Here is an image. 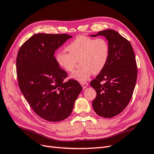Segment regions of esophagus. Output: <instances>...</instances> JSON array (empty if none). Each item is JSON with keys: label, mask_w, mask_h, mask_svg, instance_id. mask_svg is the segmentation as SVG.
I'll list each match as a JSON object with an SVG mask.
<instances>
[{"label": "esophagus", "mask_w": 154, "mask_h": 154, "mask_svg": "<svg viewBox=\"0 0 154 154\" xmlns=\"http://www.w3.org/2000/svg\"><path fill=\"white\" fill-rule=\"evenodd\" d=\"M80 84H81V85L82 86V87H83V88H85L87 86H88V83H87V82H81L80 83Z\"/></svg>", "instance_id": "34e87169"}]
</instances>
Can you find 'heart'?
Segmentation results:
<instances>
[{"mask_svg":"<svg viewBox=\"0 0 154 154\" xmlns=\"http://www.w3.org/2000/svg\"><path fill=\"white\" fill-rule=\"evenodd\" d=\"M66 49L69 53L60 51L56 54V62L64 71L72 72L79 60L82 67L71 77L80 82L86 81L92 73L99 74L108 61L109 45L103 38L94 39L87 36H78Z\"/></svg>","mask_w":154,"mask_h":154,"instance_id":"heart-1","label":"heart"}]
</instances>
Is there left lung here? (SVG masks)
Masks as SVG:
<instances>
[{"label":"left lung","instance_id":"8db88e82","mask_svg":"<svg viewBox=\"0 0 154 154\" xmlns=\"http://www.w3.org/2000/svg\"><path fill=\"white\" fill-rule=\"evenodd\" d=\"M103 36L108 40L109 56L106 64L90 84L96 91L92 101L96 113L110 118L120 114L132 98L137 80V69L132 45L112 29L91 35Z\"/></svg>","mask_w":154,"mask_h":154}]
</instances>
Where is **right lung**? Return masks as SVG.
<instances>
[{"mask_svg":"<svg viewBox=\"0 0 154 154\" xmlns=\"http://www.w3.org/2000/svg\"><path fill=\"white\" fill-rule=\"evenodd\" d=\"M71 37L67 34H35L18 52L17 74L20 89L35 112L48 122L68 118L82 90L76 80L63 82L67 74L54 57L55 51Z\"/></svg>","mask_w":154,"mask_h":154,"instance_id":"1","label":"right lung"}]
</instances>
